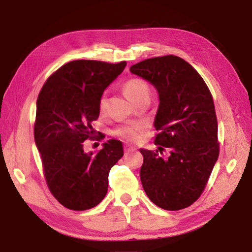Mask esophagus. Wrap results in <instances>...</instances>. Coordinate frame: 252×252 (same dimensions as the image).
<instances>
[{
  "mask_svg": "<svg viewBox=\"0 0 252 252\" xmlns=\"http://www.w3.org/2000/svg\"><path fill=\"white\" fill-rule=\"evenodd\" d=\"M135 150V148H133V147H130V146H126L125 147V151H126V153H129V152H133Z\"/></svg>",
  "mask_w": 252,
  "mask_h": 252,
  "instance_id": "obj_1",
  "label": "esophagus"
}]
</instances>
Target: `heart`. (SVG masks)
<instances>
[{
  "mask_svg": "<svg viewBox=\"0 0 252 252\" xmlns=\"http://www.w3.org/2000/svg\"><path fill=\"white\" fill-rule=\"evenodd\" d=\"M123 92H125L127 99L135 103L136 101L142 99V97L150 95V88H149L148 83L144 80L132 78L126 81L125 84H123ZM105 105V96H102L100 99V109L103 110ZM144 126L141 125V123H130V125L118 127L116 130V134L120 136V138L125 139L126 141L135 142L141 138Z\"/></svg>",
  "mask_w": 252,
  "mask_h": 252,
  "instance_id": "obj_1",
  "label": "heart"
}]
</instances>
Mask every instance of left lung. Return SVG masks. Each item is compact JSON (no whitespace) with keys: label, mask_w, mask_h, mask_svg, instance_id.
<instances>
[{"label":"left lung","mask_w":252,"mask_h":252,"mask_svg":"<svg viewBox=\"0 0 252 252\" xmlns=\"http://www.w3.org/2000/svg\"><path fill=\"white\" fill-rule=\"evenodd\" d=\"M130 72L150 82L159 94L155 127L158 150L140 149V179L149 199L164 210L192 204L206 187L219 157L218 123L203 79L176 55L147 59ZM164 147L168 157L158 155Z\"/></svg>","instance_id":"obj_1"}]
</instances>
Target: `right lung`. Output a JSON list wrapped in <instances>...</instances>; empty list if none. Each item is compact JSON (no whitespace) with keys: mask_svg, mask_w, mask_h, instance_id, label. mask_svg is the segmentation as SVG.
Wrapping results in <instances>:
<instances>
[{"mask_svg":"<svg viewBox=\"0 0 252 252\" xmlns=\"http://www.w3.org/2000/svg\"><path fill=\"white\" fill-rule=\"evenodd\" d=\"M126 65L71 61L46 80L37 96L34 140L45 180L54 198L71 210H88L103 200L110 170L123 156L119 140L104 142L97 152H85L83 142L94 136L91 123L99 118L101 96Z\"/></svg>","mask_w":252,"mask_h":252,"instance_id":"right-lung-1","label":"right lung"}]
</instances>
